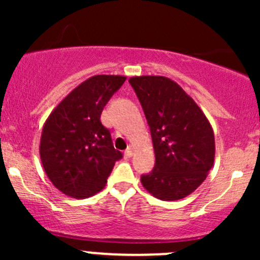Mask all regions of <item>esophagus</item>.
Masks as SVG:
<instances>
[{
    "label": "esophagus",
    "instance_id": "obj_1",
    "mask_svg": "<svg viewBox=\"0 0 260 260\" xmlns=\"http://www.w3.org/2000/svg\"><path fill=\"white\" fill-rule=\"evenodd\" d=\"M124 156H125V158H131V157L133 156V147L131 145L128 146V148L124 151Z\"/></svg>",
    "mask_w": 260,
    "mask_h": 260
}]
</instances>
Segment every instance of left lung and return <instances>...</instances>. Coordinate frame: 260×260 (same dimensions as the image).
I'll return each mask as SVG.
<instances>
[{"mask_svg": "<svg viewBox=\"0 0 260 260\" xmlns=\"http://www.w3.org/2000/svg\"><path fill=\"white\" fill-rule=\"evenodd\" d=\"M151 131L156 164L141 177L154 198L175 201L192 193L215 159L214 131L196 102L170 78H129Z\"/></svg>", "mask_w": 260, "mask_h": 260, "instance_id": "8db88e82", "label": "left lung"}]
</instances>
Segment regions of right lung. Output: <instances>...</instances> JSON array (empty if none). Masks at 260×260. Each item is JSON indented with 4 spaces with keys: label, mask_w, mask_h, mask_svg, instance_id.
<instances>
[{
    "label": "right lung",
    "mask_w": 260,
    "mask_h": 260,
    "mask_svg": "<svg viewBox=\"0 0 260 260\" xmlns=\"http://www.w3.org/2000/svg\"><path fill=\"white\" fill-rule=\"evenodd\" d=\"M127 78L94 75L73 89L49 114L41 132L40 158L52 185L74 199L102 191L115 161L114 149L101 114Z\"/></svg>",
    "instance_id": "add662e5"
}]
</instances>
